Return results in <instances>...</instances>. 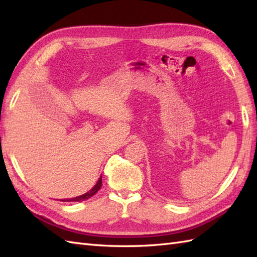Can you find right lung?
Masks as SVG:
<instances>
[{"mask_svg":"<svg viewBox=\"0 0 257 257\" xmlns=\"http://www.w3.org/2000/svg\"><path fill=\"white\" fill-rule=\"evenodd\" d=\"M101 188V177L99 178V180H98V182L96 183V185L94 188H92L90 191H88V192L83 194V195H79V196H76V198H72V199H65V200H62L63 202H81V201H85L87 199L91 198L92 195H94L95 193H97L98 191H99V189Z\"/></svg>","mask_w":257,"mask_h":257,"instance_id":"obj_1","label":"right lung"}]
</instances>
